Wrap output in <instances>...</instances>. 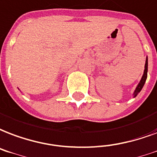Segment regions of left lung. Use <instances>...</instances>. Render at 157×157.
I'll use <instances>...</instances> for the list:
<instances>
[{
  "label": "left lung",
  "instance_id": "1",
  "mask_svg": "<svg viewBox=\"0 0 157 157\" xmlns=\"http://www.w3.org/2000/svg\"><path fill=\"white\" fill-rule=\"evenodd\" d=\"M147 70H148V59L147 57L146 58V63H145V67H144V72H143V75H142V78H141V81L138 83V85L136 87L134 92H133V98H135L137 96L138 93H139L141 90H142V87L144 86V84L146 82V80H147Z\"/></svg>",
  "mask_w": 157,
  "mask_h": 157
}]
</instances>
